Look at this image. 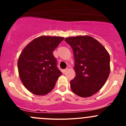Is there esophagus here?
Listing matches in <instances>:
<instances>
[{
  "instance_id": "esophagus-1",
  "label": "esophagus",
  "mask_w": 126,
  "mask_h": 126,
  "mask_svg": "<svg viewBox=\"0 0 126 126\" xmlns=\"http://www.w3.org/2000/svg\"><path fill=\"white\" fill-rule=\"evenodd\" d=\"M68 70V68H66V69H63V70L62 71V72H63V74H64Z\"/></svg>"
}]
</instances>
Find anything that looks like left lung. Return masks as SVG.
Masks as SVG:
<instances>
[{
    "label": "left lung",
    "mask_w": 126,
    "mask_h": 126,
    "mask_svg": "<svg viewBox=\"0 0 126 126\" xmlns=\"http://www.w3.org/2000/svg\"><path fill=\"white\" fill-rule=\"evenodd\" d=\"M73 50L76 76L70 81L72 91L88 97L98 92L106 82L110 71V55L96 39L88 35L64 39Z\"/></svg>",
    "instance_id": "8db88e82"
}]
</instances>
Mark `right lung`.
Returning <instances> with one entry per match:
<instances>
[{
    "label": "right lung",
    "mask_w": 126,
    "mask_h": 126,
    "mask_svg": "<svg viewBox=\"0 0 126 126\" xmlns=\"http://www.w3.org/2000/svg\"><path fill=\"white\" fill-rule=\"evenodd\" d=\"M64 38L41 36L34 39L21 52L17 68L24 87L35 95L47 94L55 87L62 72L53 52Z\"/></svg>",
    "instance_id": "1"
}]
</instances>
